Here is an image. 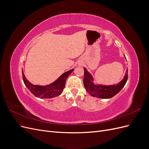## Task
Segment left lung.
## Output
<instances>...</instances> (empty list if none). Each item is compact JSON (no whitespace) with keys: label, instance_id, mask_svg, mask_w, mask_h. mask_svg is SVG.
<instances>
[{"label":"left lung","instance_id":"1","mask_svg":"<svg viewBox=\"0 0 149 149\" xmlns=\"http://www.w3.org/2000/svg\"><path fill=\"white\" fill-rule=\"evenodd\" d=\"M84 76L83 79L84 86L87 92L92 96L99 98L109 99L116 95L125 86L128 78V70H126L124 79L116 85H100L93 83V78L87 70L84 68Z\"/></svg>","mask_w":149,"mask_h":149}]
</instances>
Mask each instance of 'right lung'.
Wrapping results in <instances>:
<instances>
[{
    "mask_svg": "<svg viewBox=\"0 0 149 149\" xmlns=\"http://www.w3.org/2000/svg\"><path fill=\"white\" fill-rule=\"evenodd\" d=\"M73 71L72 69L62 74L55 81L46 86L34 85L26 79L24 71L22 70V77L26 87L34 96L39 98H52L60 95L65 86L66 80L68 76Z\"/></svg>",
    "mask_w": 149,
    "mask_h": 149,
    "instance_id": "1",
    "label": "right lung"
}]
</instances>
